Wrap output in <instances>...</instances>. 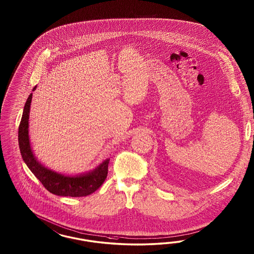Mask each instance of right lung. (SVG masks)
I'll list each match as a JSON object with an SVG mask.
<instances>
[{
    "mask_svg": "<svg viewBox=\"0 0 254 254\" xmlns=\"http://www.w3.org/2000/svg\"><path fill=\"white\" fill-rule=\"evenodd\" d=\"M36 86L33 87V90ZM32 93L30 94L24 106L23 115L18 127V144L24 162L34 176L44 185L47 191L56 195L80 197L86 196L100 188L107 177L109 159L102 162L91 172L80 176H64L43 167L32 154L29 139V114Z\"/></svg>",
    "mask_w": 254,
    "mask_h": 254,
    "instance_id": "add662e5",
    "label": "right lung"
}]
</instances>
